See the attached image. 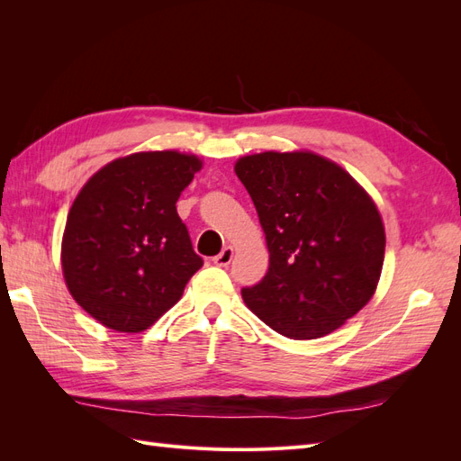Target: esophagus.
I'll return each instance as SVG.
<instances>
[{
    "label": "esophagus",
    "mask_w": 461,
    "mask_h": 461,
    "mask_svg": "<svg viewBox=\"0 0 461 461\" xmlns=\"http://www.w3.org/2000/svg\"><path fill=\"white\" fill-rule=\"evenodd\" d=\"M232 256H234V249L232 246H225L221 249V254H217L213 258V263L219 265V267H227V265L232 261Z\"/></svg>",
    "instance_id": "34e87169"
}]
</instances>
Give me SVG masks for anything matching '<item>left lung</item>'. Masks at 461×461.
Masks as SVG:
<instances>
[{
  "label": "left lung",
  "instance_id": "1",
  "mask_svg": "<svg viewBox=\"0 0 461 461\" xmlns=\"http://www.w3.org/2000/svg\"><path fill=\"white\" fill-rule=\"evenodd\" d=\"M246 186L269 248V271L242 298L283 337H325L375 294L384 227L375 202L342 167L313 151L240 158Z\"/></svg>",
  "mask_w": 461,
  "mask_h": 461
}]
</instances>
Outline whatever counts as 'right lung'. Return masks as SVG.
<instances>
[{
  "label": "right lung",
  "instance_id": "right-lung-1",
  "mask_svg": "<svg viewBox=\"0 0 461 461\" xmlns=\"http://www.w3.org/2000/svg\"><path fill=\"white\" fill-rule=\"evenodd\" d=\"M200 169L190 153L140 151L107 163L78 192L63 232V276L104 327L146 330L203 265L175 205Z\"/></svg>",
  "mask_w": 461,
  "mask_h": 461
}]
</instances>
